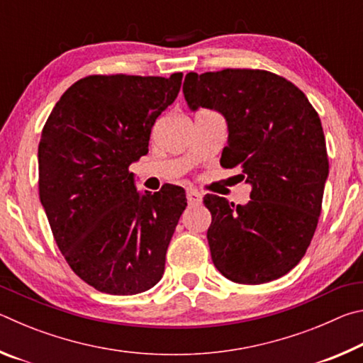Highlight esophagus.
Here are the masks:
<instances>
[{"label":"esophagus","instance_id":"34e87169","mask_svg":"<svg viewBox=\"0 0 363 363\" xmlns=\"http://www.w3.org/2000/svg\"><path fill=\"white\" fill-rule=\"evenodd\" d=\"M201 200H203V195H201L199 190L187 189V201H189V205H200Z\"/></svg>","mask_w":363,"mask_h":363}]
</instances>
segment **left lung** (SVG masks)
I'll list each match as a JSON object with an SVG mask.
<instances>
[{
    "label": "left lung",
    "mask_w": 363,
    "mask_h": 363,
    "mask_svg": "<svg viewBox=\"0 0 363 363\" xmlns=\"http://www.w3.org/2000/svg\"><path fill=\"white\" fill-rule=\"evenodd\" d=\"M182 93L194 110L225 116L220 167H240L253 186L245 206L205 195L214 266L235 284L280 279L303 259L322 211L328 155L318 113L298 86L259 69L190 72Z\"/></svg>",
    "instance_id": "left-lung-1"
}]
</instances>
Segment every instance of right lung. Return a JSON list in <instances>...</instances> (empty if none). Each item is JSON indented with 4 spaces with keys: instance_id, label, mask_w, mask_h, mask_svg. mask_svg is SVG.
<instances>
[{
    "instance_id": "right-lung-1",
    "label": "right lung",
    "mask_w": 363,
    "mask_h": 363,
    "mask_svg": "<svg viewBox=\"0 0 363 363\" xmlns=\"http://www.w3.org/2000/svg\"><path fill=\"white\" fill-rule=\"evenodd\" d=\"M182 73L89 75L60 97L38 145V190L54 240L84 284L108 294L155 286L187 200L167 184L140 196L130 164L179 94Z\"/></svg>"
}]
</instances>
